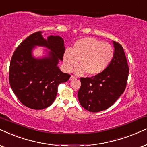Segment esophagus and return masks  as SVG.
Listing matches in <instances>:
<instances>
[{
	"mask_svg": "<svg viewBox=\"0 0 147 147\" xmlns=\"http://www.w3.org/2000/svg\"><path fill=\"white\" fill-rule=\"evenodd\" d=\"M76 79V77H74V76H71V77H70V81H72V80H74V79Z\"/></svg>",
	"mask_w": 147,
	"mask_h": 147,
	"instance_id": "34e87169",
	"label": "esophagus"
}]
</instances>
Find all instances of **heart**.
I'll return each instance as SVG.
<instances>
[{"label": "heart", "instance_id": "b5f03b06", "mask_svg": "<svg viewBox=\"0 0 147 147\" xmlns=\"http://www.w3.org/2000/svg\"><path fill=\"white\" fill-rule=\"evenodd\" d=\"M114 49L110 44L92 37H85L75 42L72 49L65 50L63 62L68 72L79 64L75 70L77 75L85 72L88 75L94 76L102 73L112 61Z\"/></svg>", "mask_w": 147, "mask_h": 147}]
</instances>
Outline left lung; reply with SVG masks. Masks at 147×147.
<instances>
[{
    "mask_svg": "<svg viewBox=\"0 0 147 147\" xmlns=\"http://www.w3.org/2000/svg\"><path fill=\"white\" fill-rule=\"evenodd\" d=\"M114 56L109 66L90 78H81L78 98L81 105L90 112H99L111 107L125 90L129 74L123 48L113 41Z\"/></svg>",
    "mask_w": 147,
    "mask_h": 147,
    "instance_id": "1",
    "label": "left lung"
}]
</instances>
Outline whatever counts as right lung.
Returning a JSON list of instances; mask_svg holds the SVG:
<instances>
[{
  "label": "right lung",
  "mask_w": 147,
  "mask_h": 147,
  "mask_svg": "<svg viewBox=\"0 0 147 147\" xmlns=\"http://www.w3.org/2000/svg\"><path fill=\"white\" fill-rule=\"evenodd\" d=\"M42 32L28 36L17 47L9 68V83L13 92L26 107L40 110L53 104L57 96V86L67 81L70 75L61 71L57 66L63 60L65 51L64 39L59 36H49ZM45 47L44 55L36 58L33 50Z\"/></svg>",
  "instance_id": "obj_1"
}]
</instances>
